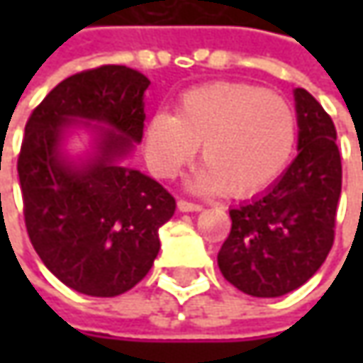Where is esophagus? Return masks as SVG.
<instances>
[{"label":"esophagus","mask_w":363,"mask_h":363,"mask_svg":"<svg viewBox=\"0 0 363 363\" xmlns=\"http://www.w3.org/2000/svg\"><path fill=\"white\" fill-rule=\"evenodd\" d=\"M177 208H179V212H200V210H202L200 203L188 202V200H179V202H177Z\"/></svg>","instance_id":"obj_1"}]
</instances>
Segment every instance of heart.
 Returning a JSON list of instances; mask_svg holds the SVG:
<instances>
[{"instance_id":"heart-1","label":"heart","mask_w":363,"mask_h":363,"mask_svg":"<svg viewBox=\"0 0 363 363\" xmlns=\"http://www.w3.org/2000/svg\"><path fill=\"white\" fill-rule=\"evenodd\" d=\"M297 119L283 96L244 82H208L186 91L175 115L160 111L143 127L153 175L172 179L202 145L206 163L194 177L203 194L248 198L272 186L291 161Z\"/></svg>"}]
</instances>
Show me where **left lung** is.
<instances>
[{
  "label": "left lung",
  "instance_id": "1",
  "mask_svg": "<svg viewBox=\"0 0 363 363\" xmlns=\"http://www.w3.org/2000/svg\"><path fill=\"white\" fill-rule=\"evenodd\" d=\"M295 108L299 155L260 198L230 210V234L218 252L224 279L252 297H281L305 285L335 238L342 194L335 125L305 89H295Z\"/></svg>",
  "mask_w": 363,
  "mask_h": 363
}]
</instances>
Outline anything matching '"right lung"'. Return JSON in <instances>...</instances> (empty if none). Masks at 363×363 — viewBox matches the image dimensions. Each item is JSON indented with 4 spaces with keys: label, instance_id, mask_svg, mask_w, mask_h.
Returning a JSON list of instances; mask_svg holds the SVG:
<instances>
[{
    "label": "right lung",
    "instance_id": "right-lung-1",
    "mask_svg": "<svg viewBox=\"0 0 363 363\" xmlns=\"http://www.w3.org/2000/svg\"><path fill=\"white\" fill-rule=\"evenodd\" d=\"M147 86L139 70L99 66L62 80L26 123L18 175L30 242L56 279L91 297H117L145 277L175 212L161 184L117 163L143 137ZM72 120L106 125L80 168L60 151Z\"/></svg>",
    "mask_w": 363,
    "mask_h": 363
}]
</instances>
